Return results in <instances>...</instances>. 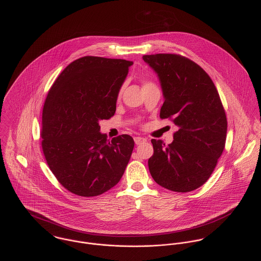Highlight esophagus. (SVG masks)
I'll list each match as a JSON object with an SVG mask.
<instances>
[{"label": "esophagus", "instance_id": "34e87169", "mask_svg": "<svg viewBox=\"0 0 261 261\" xmlns=\"http://www.w3.org/2000/svg\"><path fill=\"white\" fill-rule=\"evenodd\" d=\"M146 142V139L142 138V137H136V138H135V142H136V144H141V143H143V142Z\"/></svg>", "mask_w": 261, "mask_h": 261}]
</instances>
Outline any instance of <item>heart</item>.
<instances>
[{
    "instance_id": "b5f03b06",
    "label": "heart",
    "mask_w": 261,
    "mask_h": 261,
    "mask_svg": "<svg viewBox=\"0 0 261 261\" xmlns=\"http://www.w3.org/2000/svg\"><path fill=\"white\" fill-rule=\"evenodd\" d=\"M152 86H155L153 83H151V82H149V81H145L144 83H143V86H142V88L144 89V88H147V87H152ZM123 89H124V84H122L120 87H119V93H118V96L121 95V93H122V91H123Z\"/></svg>"
}]
</instances>
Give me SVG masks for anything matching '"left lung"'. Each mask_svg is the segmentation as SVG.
<instances>
[{"instance_id":"left-lung-1","label":"left lung","mask_w":261,"mask_h":261,"mask_svg":"<svg viewBox=\"0 0 261 261\" xmlns=\"http://www.w3.org/2000/svg\"><path fill=\"white\" fill-rule=\"evenodd\" d=\"M142 59L162 85L161 119L178 127L168 145L151 140L149 172L166 190H196L207 181L225 146L227 119L218 92L206 71L186 57L155 54Z\"/></svg>"}]
</instances>
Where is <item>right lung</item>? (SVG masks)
I'll return each mask as SVG.
<instances>
[{
    "label": "right lung",
    "mask_w": 261,
    "mask_h": 261,
    "mask_svg": "<svg viewBox=\"0 0 261 261\" xmlns=\"http://www.w3.org/2000/svg\"><path fill=\"white\" fill-rule=\"evenodd\" d=\"M133 62L87 56L60 73L47 93L41 137L47 166L71 193L91 197L114 188L122 176L134 139L108 140L98 121L116 113L119 87Z\"/></svg>",
    "instance_id": "obj_1"
}]
</instances>
